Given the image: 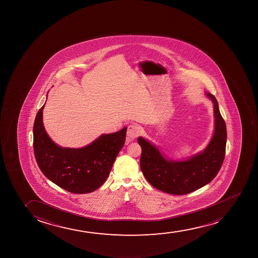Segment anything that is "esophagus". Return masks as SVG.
Segmentation results:
<instances>
[{
    "label": "esophagus",
    "instance_id": "1",
    "mask_svg": "<svg viewBox=\"0 0 258 258\" xmlns=\"http://www.w3.org/2000/svg\"><path fill=\"white\" fill-rule=\"evenodd\" d=\"M141 133V129L139 125L135 124H132L128 125L127 127V136L131 140H134L135 138H137Z\"/></svg>",
    "mask_w": 258,
    "mask_h": 258
}]
</instances>
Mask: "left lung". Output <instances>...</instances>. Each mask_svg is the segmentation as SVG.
<instances>
[{
    "label": "left lung",
    "mask_w": 258,
    "mask_h": 258,
    "mask_svg": "<svg viewBox=\"0 0 258 258\" xmlns=\"http://www.w3.org/2000/svg\"><path fill=\"white\" fill-rule=\"evenodd\" d=\"M212 99L215 116V131L205 151L183 162L167 161L155 146L143 138H138L141 147V171L150 184L163 192L184 195L209 183L224 162L226 155L227 127L213 94L206 93Z\"/></svg>",
    "instance_id": "obj_1"
}]
</instances>
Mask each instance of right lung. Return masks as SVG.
Wrapping results in <instances>:
<instances>
[{
  "mask_svg": "<svg viewBox=\"0 0 258 258\" xmlns=\"http://www.w3.org/2000/svg\"><path fill=\"white\" fill-rule=\"evenodd\" d=\"M44 106L38 110L33 125V150L42 173L69 192L84 194L98 189L106 181L124 145L126 127L103 134L85 148H60L45 133L42 121Z\"/></svg>",
  "mask_w": 258,
  "mask_h": 258,
  "instance_id": "add662e5",
  "label": "right lung"
}]
</instances>
